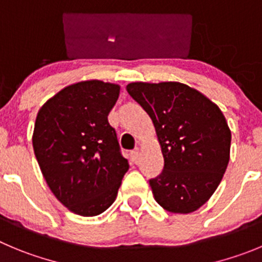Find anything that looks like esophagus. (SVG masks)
Here are the masks:
<instances>
[{
  "label": "esophagus",
  "instance_id": "1",
  "mask_svg": "<svg viewBox=\"0 0 262 262\" xmlns=\"http://www.w3.org/2000/svg\"><path fill=\"white\" fill-rule=\"evenodd\" d=\"M138 158H139V150L138 148H136V150H133L130 152V160L133 161V163H137V161H138Z\"/></svg>",
  "mask_w": 262,
  "mask_h": 262
}]
</instances>
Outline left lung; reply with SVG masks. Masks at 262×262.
<instances>
[{
    "instance_id": "obj_1",
    "label": "left lung",
    "mask_w": 262,
    "mask_h": 262,
    "mask_svg": "<svg viewBox=\"0 0 262 262\" xmlns=\"http://www.w3.org/2000/svg\"><path fill=\"white\" fill-rule=\"evenodd\" d=\"M126 92L152 120L164 158L150 186L158 204L191 213L216 191L230 159L231 132L221 110L181 82H132Z\"/></svg>"
}]
</instances>
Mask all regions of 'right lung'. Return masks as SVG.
<instances>
[{
  "label": "right lung",
  "mask_w": 262,
  "mask_h": 262,
  "mask_svg": "<svg viewBox=\"0 0 262 262\" xmlns=\"http://www.w3.org/2000/svg\"><path fill=\"white\" fill-rule=\"evenodd\" d=\"M119 93L110 82H77L50 98L36 117L32 142L41 172L55 198L80 216L106 211L129 169L107 119Z\"/></svg>",
  "instance_id": "1"
}]
</instances>
